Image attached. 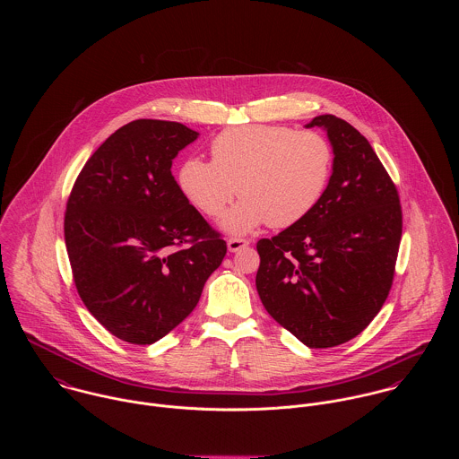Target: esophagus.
<instances>
[{
  "label": "esophagus",
  "instance_id": "esophagus-1",
  "mask_svg": "<svg viewBox=\"0 0 459 459\" xmlns=\"http://www.w3.org/2000/svg\"><path fill=\"white\" fill-rule=\"evenodd\" d=\"M247 246H249V240H246V238L233 237V238L228 240V249H230L231 253H237V251H240V249H244V247H247Z\"/></svg>",
  "mask_w": 459,
  "mask_h": 459
}]
</instances>
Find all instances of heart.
I'll list each match as a JSON object with an SVG mask.
<instances>
[{"label":"heart","mask_w":459,"mask_h":459,"mask_svg":"<svg viewBox=\"0 0 459 459\" xmlns=\"http://www.w3.org/2000/svg\"><path fill=\"white\" fill-rule=\"evenodd\" d=\"M212 162L184 160L178 186L206 217H221L237 196L244 197L224 219L233 233L263 222L290 228L304 221L327 191L333 148L324 134L286 126L247 124L217 134Z\"/></svg>","instance_id":"heart-1"}]
</instances>
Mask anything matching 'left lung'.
Listing matches in <instances>:
<instances>
[{
    "label": "left lung",
    "mask_w": 459,
    "mask_h": 459,
    "mask_svg": "<svg viewBox=\"0 0 459 459\" xmlns=\"http://www.w3.org/2000/svg\"><path fill=\"white\" fill-rule=\"evenodd\" d=\"M333 148L327 191L299 224L256 244L266 313L309 348L342 344L368 327L393 288L403 212L393 178L348 122L316 117Z\"/></svg>",
    "instance_id": "obj_1"
}]
</instances>
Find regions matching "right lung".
Masks as SVG:
<instances>
[{
	"instance_id": "obj_1",
	"label": "right lung",
	"mask_w": 459,
	"mask_h": 459,
	"mask_svg": "<svg viewBox=\"0 0 459 459\" xmlns=\"http://www.w3.org/2000/svg\"><path fill=\"white\" fill-rule=\"evenodd\" d=\"M196 137L177 122L134 120L97 148L66 201L77 293L102 327L131 344L180 325L228 251L171 173Z\"/></svg>"
}]
</instances>
